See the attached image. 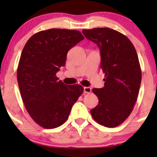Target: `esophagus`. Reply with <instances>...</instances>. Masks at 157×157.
<instances>
[{
  "label": "esophagus",
  "instance_id": "obj_1",
  "mask_svg": "<svg viewBox=\"0 0 157 157\" xmlns=\"http://www.w3.org/2000/svg\"><path fill=\"white\" fill-rule=\"evenodd\" d=\"M83 91H84L85 93L89 94L91 92V89L90 87H84L83 88Z\"/></svg>",
  "mask_w": 157,
  "mask_h": 157
}]
</instances>
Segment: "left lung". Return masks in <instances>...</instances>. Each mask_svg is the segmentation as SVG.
Wrapping results in <instances>:
<instances>
[{"instance_id": "left-lung-1", "label": "left lung", "mask_w": 157, "mask_h": 157, "mask_svg": "<svg viewBox=\"0 0 157 157\" xmlns=\"http://www.w3.org/2000/svg\"><path fill=\"white\" fill-rule=\"evenodd\" d=\"M85 37L97 44L104 86L93 89L98 104L91 110L93 119L106 127H116L128 117L139 95L141 70L131 40L109 28L83 30Z\"/></svg>"}]
</instances>
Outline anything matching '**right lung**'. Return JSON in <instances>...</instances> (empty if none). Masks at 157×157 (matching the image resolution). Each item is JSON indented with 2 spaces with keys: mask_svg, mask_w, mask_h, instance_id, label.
Segmentation results:
<instances>
[{
  "mask_svg": "<svg viewBox=\"0 0 157 157\" xmlns=\"http://www.w3.org/2000/svg\"><path fill=\"white\" fill-rule=\"evenodd\" d=\"M83 38L76 30L51 29L32 36L23 49L17 69L21 96L28 113L43 128L62 125L83 93L82 86L66 85L56 74L65 66L68 51Z\"/></svg>",
  "mask_w": 157,
  "mask_h": 157,
  "instance_id": "obj_1",
  "label": "right lung"
}]
</instances>
